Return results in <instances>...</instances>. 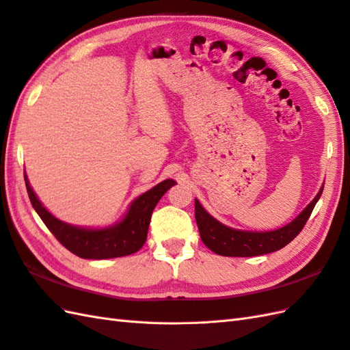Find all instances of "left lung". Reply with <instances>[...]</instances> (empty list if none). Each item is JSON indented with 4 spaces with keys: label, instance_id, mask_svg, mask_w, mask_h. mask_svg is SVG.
<instances>
[{
    "label": "left lung",
    "instance_id": "8db88e82",
    "mask_svg": "<svg viewBox=\"0 0 350 350\" xmlns=\"http://www.w3.org/2000/svg\"><path fill=\"white\" fill-rule=\"evenodd\" d=\"M322 189H324V185L321 186L315 198L308 204V207L288 225L265 232L241 230L223 225L208 214L201 202L195 198V219L202 243L213 253L226 257H253L278 252L300 234V230L306 225L312 214V210L315 208V204L321 198Z\"/></svg>",
    "mask_w": 350,
    "mask_h": 350
}]
</instances>
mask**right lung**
<instances>
[{"label":"right lung","mask_w":350,"mask_h":350,"mask_svg":"<svg viewBox=\"0 0 350 350\" xmlns=\"http://www.w3.org/2000/svg\"><path fill=\"white\" fill-rule=\"evenodd\" d=\"M23 174L32 207L38 213L44 225L70 253L92 260H105V258L122 257L139 252L146 243L152 211L157 207L161 196L176 185L173 178H167L148 192L142 193L131 201L124 217L111 226L84 228L70 225L53 216L33 192L26 172Z\"/></svg>","instance_id":"add662e5"}]
</instances>
